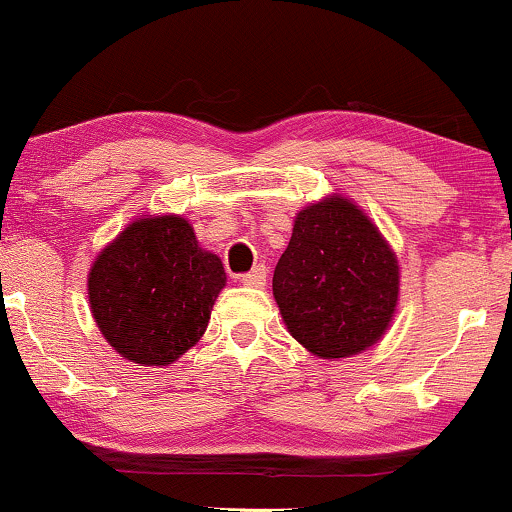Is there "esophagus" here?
Wrapping results in <instances>:
<instances>
[{"label":"esophagus","instance_id":"1","mask_svg":"<svg viewBox=\"0 0 512 512\" xmlns=\"http://www.w3.org/2000/svg\"><path fill=\"white\" fill-rule=\"evenodd\" d=\"M242 282L246 287H263L266 285V268L263 266H256L251 273L242 275Z\"/></svg>","mask_w":512,"mask_h":512}]
</instances>
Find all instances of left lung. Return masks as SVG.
<instances>
[{
	"instance_id": "1",
	"label": "left lung",
	"mask_w": 512,
	"mask_h": 512,
	"mask_svg": "<svg viewBox=\"0 0 512 512\" xmlns=\"http://www.w3.org/2000/svg\"><path fill=\"white\" fill-rule=\"evenodd\" d=\"M399 261L356 201L301 208L273 275L287 330L318 358H351L382 339L399 306Z\"/></svg>"
}]
</instances>
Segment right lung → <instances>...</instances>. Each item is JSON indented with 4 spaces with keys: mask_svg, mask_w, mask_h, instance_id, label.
<instances>
[{
    "mask_svg": "<svg viewBox=\"0 0 512 512\" xmlns=\"http://www.w3.org/2000/svg\"><path fill=\"white\" fill-rule=\"evenodd\" d=\"M227 275L187 218L142 216L94 258L92 318L125 361L170 365L206 332Z\"/></svg>",
    "mask_w": 512,
    "mask_h": 512,
    "instance_id": "obj_1",
    "label": "right lung"
}]
</instances>
